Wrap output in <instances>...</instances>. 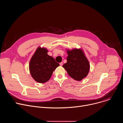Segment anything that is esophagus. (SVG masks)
Returning a JSON list of instances; mask_svg holds the SVG:
<instances>
[{
  "instance_id": "34e87169",
  "label": "esophagus",
  "mask_w": 123,
  "mask_h": 123,
  "mask_svg": "<svg viewBox=\"0 0 123 123\" xmlns=\"http://www.w3.org/2000/svg\"><path fill=\"white\" fill-rule=\"evenodd\" d=\"M63 62H61V63H60V66H63Z\"/></svg>"
}]
</instances>
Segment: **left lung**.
<instances>
[{
  "label": "left lung",
  "instance_id": "1",
  "mask_svg": "<svg viewBox=\"0 0 123 123\" xmlns=\"http://www.w3.org/2000/svg\"><path fill=\"white\" fill-rule=\"evenodd\" d=\"M67 62L63 67L69 76L77 81H81L88 74L90 68L89 60L81 49H67Z\"/></svg>",
  "mask_w": 123,
  "mask_h": 123
}]
</instances>
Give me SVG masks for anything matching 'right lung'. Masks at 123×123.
Segmentation results:
<instances>
[{
	"mask_svg": "<svg viewBox=\"0 0 123 123\" xmlns=\"http://www.w3.org/2000/svg\"><path fill=\"white\" fill-rule=\"evenodd\" d=\"M48 50L38 47L29 63V70L31 77L39 83L47 82L59 64L52 56L48 55Z\"/></svg>",
	"mask_w": 123,
	"mask_h": 123,
	"instance_id": "right-lung-1",
	"label": "right lung"
}]
</instances>
